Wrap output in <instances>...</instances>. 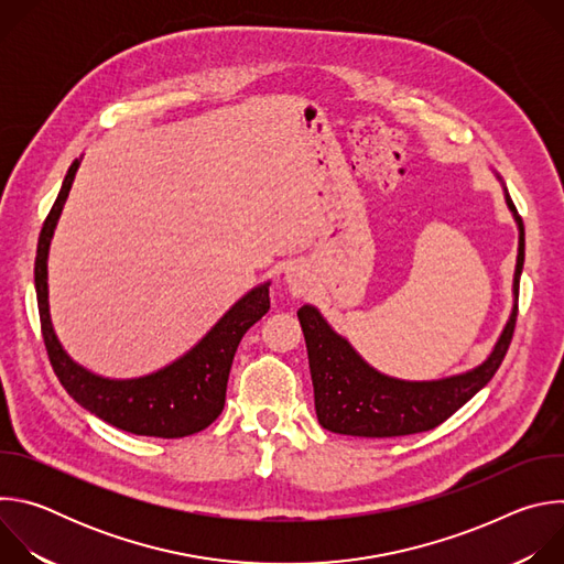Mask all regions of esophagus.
<instances>
[{
  "label": "esophagus",
  "instance_id": "1",
  "mask_svg": "<svg viewBox=\"0 0 564 564\" xmlns=\"http://www.w3.org/2000/svg\"><path fill=\"white\" fill-rule=\"evenodd\" d=\"M285 283H288V288L294 296H305L310 292V285H312V276H310L307 265L292 263L285 270Z\"/></svg>",
  "mask_w": 564,
  "mask_h": 564
}]
</instances>
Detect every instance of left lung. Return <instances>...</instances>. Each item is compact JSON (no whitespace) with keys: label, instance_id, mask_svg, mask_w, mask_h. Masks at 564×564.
Wrapping results in <instances>:
<instances>
[{"label":"left lung","instance_id":"8db88e82","mask_svg":"<svg viewBox=\"0 0 564 564\" xmlns=\"http://www.w3.org/2000/svg\"><path fill=\"white\" fill-rule=\"evenodd\" d=\"M502 183V178L498 176ZM507 207L518 225V259L513 272V307L494 350L479 366L429 381L397 379L372 368L352 344L333 330L314 305L305 303L296 316L305 337L314 409L326 431L352 437H399L424 433L446 422L498 372L518 316V290L524 265V225L502 183Z\"/></svg>","mask_w":564,"mask_h":564}]
</instances>
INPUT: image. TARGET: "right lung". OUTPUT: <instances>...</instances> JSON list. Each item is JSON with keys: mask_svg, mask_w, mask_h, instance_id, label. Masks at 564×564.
Here are the masks:
<instances>
[{"mask_svg": "<svg viewBox=\"0 0 564 564\" xmlns=\"http://www.w3.org/2000/svg\"><path fill=\"white\" fill-rule=\"evenodd\" d=\"M79 163H83V155L75 158L68 167L37 240L35 290L51 366L64 390L79 406L120 431L163 440L194 435L207 429L225 406L227 379L236 348L243 335L270 310V281L240 296L192 350L151 375L109 379L79 366L62 348L51 324L46 265L51 238Z\"/></svg>", "mask_w": 564, "mask_h": 564, "instance_id": "right-lung-1", "label": "right lung"}]
</instances>
